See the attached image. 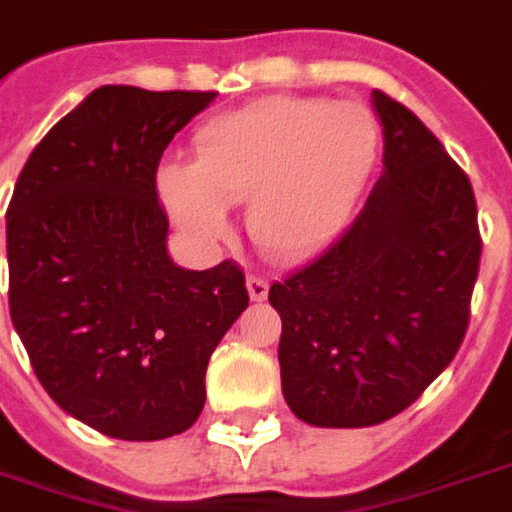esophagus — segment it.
Returning a JSON list of instances; mask_svg holds the SVG:
<instances>
[{
	"instance_id": "34e87169",
	"label": "esophagus",
	"mask_w": 512,
	"mask_h": 512,
	"mask_svg": "<svg viewBox=\"0 0 512 512\" xmlns=\"http://www.w3.org/2000/svg\"><path fill=\"white\" fill-rule=\"evenodd\" d=\"M246 291H249L252 302H263L268 296V282L263 277H257V274H249L246 277Z\"/></svg>"
}]
</instances>
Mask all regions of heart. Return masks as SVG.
Instances as JSON below:
<instances>
[{
    "mask_svg": "<svg viewBox=\"0 0 512 512\" xmlns=\"http://www.w3.org/2000/svg\"><path fill=\"white\" fill-rule=\"evenodd\" d=\"M380 155V121L360 102L268 96L196 132V163L163 160L157 191L202 238L227 232L246 202V230L268 257L305 260L338 235Z\"/></svg>",
    "mask_w": 512,
    "mask_h": 512,
    "instance_id": "heart-1",
    "label": "heart"
}]
</instances>
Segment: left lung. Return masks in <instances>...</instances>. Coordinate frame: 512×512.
I'll return each instance as SVG.
<instances>
[{
    "mask_svg": "<svg viewBox=\"0 0 512 512\" xmlns=\"http://www.w3.org/2000/svg\"><path fill=\"white\" fill-rule=\"evenodd\" d=\"M382 174L316 260L274 282L282 396L313 427H371L457 355L480 268L471 182L405 105L371 94Z\"/></svg>",
    "mask_w": 512,
    "mask_h": 512,
    "instance_id": "1",
    "label": "left lung"
}]
</instances>
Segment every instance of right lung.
Here are the masks:
<instances>
[{"mask_svg": "<svg viewBox=\"0 0 512 512\" xmlns=\"http://www.w3.org/2000/svg\"><path fill=\"white\" fill-rule=\"evenodd\" d=\"M210 91L102 85L32 149L7 210L10 318L69 416L121 441L180 435L213 349L249 305L232 260L169 255L155 174Z\"/></svg>", "mask_w": 512, "mask_h": 512, "instance_id": "1", "label": "right lung"}]
</instances>
